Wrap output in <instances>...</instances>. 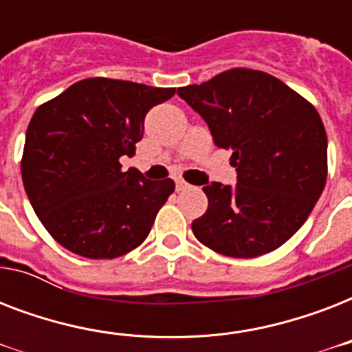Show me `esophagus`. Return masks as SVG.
Segmentation results:
<instances>
[{
  "mask_svg": "<svg viewBox=\"0 0 352 352\" xmlns=\"http://www.w3.org/2000/svg\"><path fill=\"white\" fill-rule=\"evenodd\" d=\"M188 186H190V184H188V182H184V181H181V179H179V181H175L177 192H182V190H186Z\"/></svg>",
  "mask_w": 352,
  "mask_h": 352,
  "instance_id": "obj_1",
  "label": "esophagus"
}]
</instances>
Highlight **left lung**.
I'll use <instances>...</instances> for the list:
<instances>
[{"label": "left lung", "instance_id": "8db88e82", "mask_svg": "<svg viewBox=\"0 0 352 352\" xmlns=\"http://www.w3.org/2000/svg\"><path fill=\"white\" fill-rule=\"evenodd\" d=\"M232 149L237 184L203 188L208 210L192 223L204 246L230 257L276 250L305 223L327 181V133L311 102L281 80L230 69L177 91Z\"/></svg>", "mask_w": 352, "mask_h": 352}]
</instances>
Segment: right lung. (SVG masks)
Returning a JSON list of instances; mask_svg holds the SVG:
<instances>
[{
	"mask_svg": "<svg viewBox=\"0 0 352 352\" xmlns=\"http://www.w3.org/2000/svg\"><path fill=\"white\" fill-rule=\"evenodd\" d=\"M173 95L175 87L87 78L36 109L21 177L41 225L63 248L113 259L148 237L175 182L122 171L120 157L135 153L146 113Z\"/></svg>",
	"mask_w": 352,
	"mask_h": 352,
	"instance_id": "right-lung-1",
	"label": "right lung"
}]
</instances>
